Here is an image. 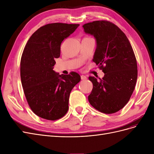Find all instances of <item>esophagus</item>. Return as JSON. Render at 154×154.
Instances as JSON below:
<instances>
[{
	"instance_id": "obj_1",
	"label": "esophagus",
	"mask_w": 154,
	"mask_h": 154,
	"mask_svg": "<svg viewBox=\"0 0 154 154\" xmlns=\"http://www.w3.org/2000/svg\"><path fill=\"white\" fill-rule=\"evenodd\" d=\"M81 79H82V80H86V79H87V77L85 76H84V75H82L81 76Z\"/></svg>"
}]
</instances>
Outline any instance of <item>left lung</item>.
<instances>
[{
  "mask_svg": "<svg viewBox=\"0 0 154 154\" xmlns=\"http://www.w3.org/2000/svg\"><path fill=\"white\" fill-rule=\"evenodd\" d=\"M83 27L96 39L92 60L105 74L101 79L88 78L93 85L88 101L101 112L115 113L128 103L136 83L137 66L133 49L124 32L110 22L94 21Z\"/></svg>",
  "mask_w": 154,
  "mask_h": 154,
  "instance_id": "left-lung-1",
  "label": "left lung"
}]
</instances>
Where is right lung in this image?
Here are the masks:
<instances>
[{
	"mask_svg": "<svg viewBox=\"0 0 154 154\" xmlns=\"http://www.w3.org/2000/svg\"><path fill=\"white\" fill-rule=\"evenodd\" d=\"M79 26L46 24L31 35L23 51L20 78L24 94L32 111L43 119L54 121L65 116L70 93L81 80L75 72L60 75L53 70L62 41Z\"/></svg>",
	"mask_w": 154,
	"mask_h": 154,
	"instance_id": "add662e5",
	"label": "right lung"
}]
</instances>
